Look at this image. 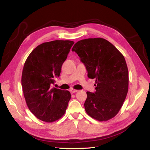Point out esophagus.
<instances>
[{
	"instance_id": "34e87169",
	"label": "esophagus",
	"mask_w": 150,
	"mask_h": 150,
	"mask_svg": "<svg viewBox=\"0 0 150 150\" xmlns=\"http://www.w3.org/2000/svg\"><path fill=\"white\" fill-rule=\"evenodd\" d=\"M69 91H70V92H71V93H76V92L78 91L77 90H74V89H71Z\"/></svg>"
}]
</instances>
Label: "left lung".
<instances>
[{
  "label": "left lung",
  "mask_w": 150,
  "mask_h": 150,
  "mask_svg": "<svg viewBox=\"0 0 150 150\" xmlns=\"http://www.w3.org/2000/svg\"><path fill=\"white\" fill-rule=\"evenodd\" d=\"M88 77L95 79V91H87L84 108L98 121L112 119L119 112L128 91V69L122 54L103 38L86 39L73 46Z\"/></svg>",
  "instance_id": "left-lung-1"
}]
</instances>
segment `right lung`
<instances>
[{"mask_svg":"<svg viewBox=\"0 0 150 150\" xmlns=\"http://www.w3.org/2000/svg\"><path fill=\"white\" fill-rule=\"evenodd\" d=\"M74 42L53 40L37 46L24 63L22 87L27 106L35 116L52 122L65 113L71 93L52 88L55 79L59 77L62 65Z\"/></svg>","mask_w":150,"mask_h":150,"instance_id":"obj_1","label":"right lung"}]
</instances>
